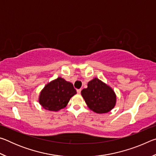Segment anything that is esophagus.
Instances as JSON below:
<instances>
[{
    "mask_svg": "<svg viewBox=\"0 0 156 156\" xmlns=\"http://www.w3.org/2000/svg\"><path fill=\"white\" fill-rule=\"evenodd\" d=\"M81 90H82V89H77V93H78V94H80V92H81Z\"/></svg>",
    "mask_w": 156,
    "mask_h": 156,
    "instance_id": "obj_1",
    "label": "esophagus"
}]
</instances>
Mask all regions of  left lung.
I'll return each instance as SVG.
<instances>
[{
    "mask_svg": "<svg viewBox=\"0 0 156 156\" xmlns=\"http://www.w3.org/2000/svg\"><path fill=\"white\" fill-rule=\"evenodd\" d=\"M81 95L89 109L99 114L112 111L117 101L114 90L98 78L89 82L87 88L81 91Z\"/></svg>",
    "mask_w": 156,
    "mask_h": 156,
    "instance_id": "obj_1",
    "label": "left lung"
}]
</instances>
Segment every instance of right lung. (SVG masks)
<instances>
[{
	"label": "right lung",
	"mask_w": 156,
	"mask_h": 156,
	"mask_svg": "<svg viewBox=\"0 0 156 156\" xmlns=\"http://www.w3.org/2000/svg\"><path fill=\"white\" fill-rule=\"evenodd\" d=\"M76 94L72 83L58 77L44 87L39 94L38 102L44 109L58 112L67 106L71 98Z\"/></svg>",
	"instance_id": "right-lung-1"
}]
</instances>
